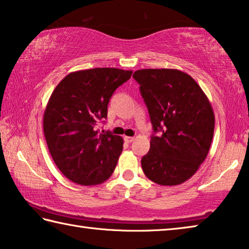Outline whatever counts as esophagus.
Segmentation results:
<instances>
[{
	"mask_svg": "<svg viewBox=\"0 0 249 249\" xmlns=\"http://www.w3.org/2000/svg\"><path fill=\"white\" fill-rule=\"evenodd\" d=\"M125 141L127 142H133L135 141L134 137H130V136H125Z\"/></svg>",
	"mask_w": 249,
	"mask_h": 249,
	"instance_id": "obj_1",
	"label": "esophagus"
}]
</instances>
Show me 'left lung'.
<instances>
[{
  "label": "left lung",
  "mask_w": 249,
  "mask_h": 249,
  "mask_svg": "<svg viewBox=\"0 0 249 249\" xmlns=\"http://www.w3.org/2000/svg\"><path fill=\"white\" fill-rule=\"evenodd\" d=\"M154 132L142 158L149 180L178 185L190 179L209 154L215 117L208 96L191 75L178 69L135 71Z\"/></svg>",
  "instance_id": "1"
}]
</instances>
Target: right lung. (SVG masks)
<instances>
[{"label":"right lung","instance_id":"1","mask_svg":"<svg viewBox=\"0 0 249 249\" xmlns=\"http://www.w3.org/2000/svg\"><path fill=\"white\" fill-rule=\"evenodd\" d=\"M133 71L94 68L71 72L58 83L44 113V134L58 169L82 185L103 183L114 171L123 138L100 133L114 91ZM104 133V132H103Z\"/></svg>","mask_w":249,"mask_h":249}]
</instances>
